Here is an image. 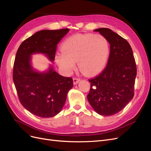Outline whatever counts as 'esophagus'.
Returning a JSON list of instances; mask_svg holds the SVG:
<instances>
[{
    "label": "esophagus",
    "mask_w": 151,
    "mask_h": 151,
    "mask_svg": "<svg viewBox=\"0 0 151 151\" xmlns=\"http://www.w3.org/2000/svg\"><path fill=\"white\" fill-rule=\"evenodd\" d=\"M80 81H81V79L79 78L74 77V78L73 79V83H74V84H78L79 83Z\"/></svg>",
    "instance_id": "1"
}]
</instances>
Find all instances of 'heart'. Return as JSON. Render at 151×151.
<instances>
[{
	"label": "heart",
	"mask_w": 151,
	"mask_h": 151,
	"mask_svg": "<svg viewBox=\"0 0 151 151\" xmlns=\"http://www.w3.org/2000/svg\"><path fill=\"white\" fill-rule=\"evenodd\" d=\"M61 50L62 53L56 56V62L65 74H70L78 61L80 70L91 76L101 71L106 65L109 47L102 35H76L63 42Z\"/></svg>",
	"instance_id": "obj_1"
}]
</instances>
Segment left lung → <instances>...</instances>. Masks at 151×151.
<instances>
[{
  "mask_svg": "<svg viewBox=\"0 0 151 151\" xmlns=\"http://www.w3.org/2000/svg\"><path fill=\"white\" fill-rule=\"evenodd\" d=\"M94 31L103 35L110 45L107 65L97 77L89 79L88 101L103 116L120 111L133 98L137 67L133 52L127 41L108 28Z\"/></svg>",
  "mask_w": 151,
  "mask_h": 151,
  "instance_id": "left-lung-1",
  "label": "left lung"
}]
</instances>
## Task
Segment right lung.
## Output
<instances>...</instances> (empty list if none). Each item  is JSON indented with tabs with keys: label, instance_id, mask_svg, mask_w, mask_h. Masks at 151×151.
I'll use <instances>...</instances> for the list:
<instances>
[{
	"label": "right lung",
	"instance_id": "obj_1",
	"mask_svg": "<svg viewBox=\"0 0 151 151\" xmlns=\"http://www.w3.org/2000/svg\"><path fill=\"white\" fill-rule=\"evenodd\" d=\"M68 31L67 28L38 31L25 40L17 51L14 83L22 106L37 116L53 117L60 112L73 80L58 74L52 65L43 72L35 69L31 55L42 53L53 62L57 43Z\"/></svg>",
	"mask_w": 151,
	"mask_h": 151
}]
</instances>
